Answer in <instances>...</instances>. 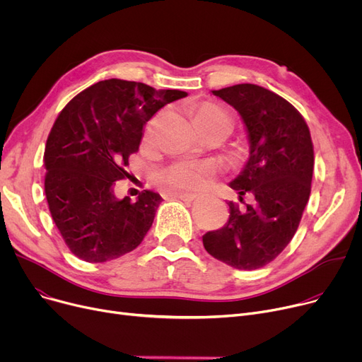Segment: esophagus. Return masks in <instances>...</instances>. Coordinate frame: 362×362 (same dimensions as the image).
<instances>
[{"instance_id": "1", "label": "esophagus", "mask_w": 362, "mask_h": 362, "mask_svg": "<svg viewBox=\"0 0 362 362\" xmlns=\"http://www.w3.org/2000/svg\"><path fill=\"white\" fill-rule=\"evenodd\" d=\"M173 197L180 201H185V202H194L197 199V197L191 195V194H173Z\"/></svg>"}]
</instances>
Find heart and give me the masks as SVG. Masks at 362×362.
<instances>
[{
    "label": "heart",
    "mask_w": 362,
    "mask_h": 362,
    "mask_svg": "<svg viewBox=\"0 0 362 362\" xmlns=\"http://www.w3.org/2000/svg\"><path fill=\"white\" fill-rule=\"evenodd\" d=\"M195 122L201 130L230 127L232 117L214 104H202L195 110ZM152 123L149 124V130ZM214 176V165L210 163L183 161L167 168L161 175L163 186L171 194H199L210 186Z\"/></svg>",
    "instance_id": "b5f03b06"
}]
</instances>
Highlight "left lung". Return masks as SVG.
<instances>
[{"instance_id":"8db88e82","label":"left lung","mask_w":362,"mask_h":362,"mask_svg":"<svg viewBox=\"0 0 362 362\" xmlns=\"http://www.w3.org/2000/svg\"><path fill=\"white\" fill-rule=\"evenodd\" d=\"M245 123L250 158L230 187L252 204L230 201L229 221L202 236L206 252L239 270L272 262L292 240L311 194L314 146L300 112L277 93L252 83L213 90Z\"/></svg>"}]
</instances>
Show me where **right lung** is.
Returning a JSON list of instances; mask_svg holds the SVG:
<instances>
[{
  "label": "right lung",
  "instance_id": "add662e5",
  "mask_svg": "<svg viewBox=\"0 0 362 362\" xmlns=\"http://www.w3.org/2000/svg\"><path fill=\"white\" fill-rule=\"evenodd\" d=\"M186 95L108 79L82 90L62 110L45 145L44 186L51 217L76 257L105 262L144 240L163 198L144 191L135 202L120 199L114 182L130 177L129 157L139 149L146 122Z\"/></svg>",
  "mask_w": 362,
  "mask_h": 362
}]
</instances>
